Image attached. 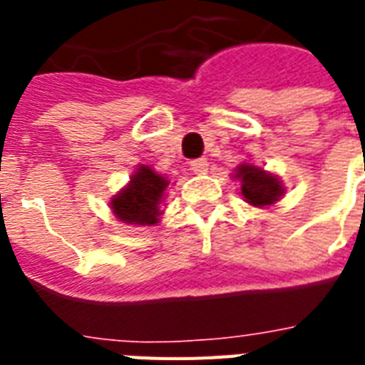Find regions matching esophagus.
Returning a JSON list of instances; mask_svg holds the SVG:
<instances>
[{
  "mask_svg": "<svg viewBox=\"0 0 365 365\" xmlns=\"http://www.w3.org/2000/svg\"><path fill=\"white\" fill-rule=\"evenodd\" d=\"M190 168L195 172V174H205L207 170H209V162L205 158H197V160H191Z\"/></svg>",
  "mask_w": 365,
  "mask_h": 365,
  "instance_id": "esophagus-1",
  "label": "esophagus"
}]
</instances>
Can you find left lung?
<instances>
[{
    "label": "left lung",
    "instance_id": "1",
    "mask_svg": "<svg viewBox=\"0 0 365 365\" xmlns=\"http://www.w3.org/2000/svg\"><path fill=\"white\" fill-rule=\"evenodd\" d=\"M237 172V178L242 182L240 191H242V195L250 205H272L282 197V183L277 182V178H274V175L266 174L262 168L242 164Z\"/></svg>",
    "mask_w": 365,
    "mask_h": 365
}]
</instances>
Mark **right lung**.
I'll return each mask as SVG.
<instances>
[{
	"label": "right lung",
	"mask_w": 365,
	"mask_h": 365,
	"mask_svg": "<svg viewBox=\"0 0 365 365\" xmlns=\"http://www.w3.org/2000/svg\"><path fill=\"white\" fill-rule=\"evenodd\" d=\"M168 180L148 166H140L133 180L111 201L113 213L128 225H154L158 222L160 201L166 190Z\"/></svg>",
	"instance_id": "1"
}]
</instances>
